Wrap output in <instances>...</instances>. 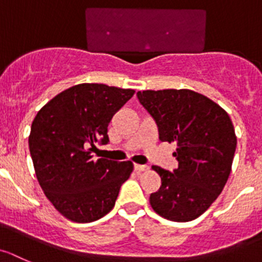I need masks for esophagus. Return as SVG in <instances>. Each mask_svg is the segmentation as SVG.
<instances>
[{"label": "esophagus", "instance_id": "obj_1", "mask_svg": "<svg viewBox=\"0 0 262 262\" xmlns=\"http://www.w3.org/2000/svg\"><path fill=\"white\" fill-rule=\"evenodd\" d=\"M134 168H136L137 172H146V170L150 169L148 165H142V164H136L134 165Z\"/></svg>", "mask_w": 262, "mask_h": 262}]
</instances>
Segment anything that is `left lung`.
Returning <instances> with one entry per match:
<instances>
[{"label": "left lung", "instance_id": "1", "mask_svg": "<svg viewBox=\"0 0 262 262\" xmlns=\"http://www.w3.org/2000/svg\"><path fill=\"white\" fill-rule=\"evenodd\" d=\"M137 97L156 121L161 142L177 145V169L152 167L161 186L150 195L151 207L170 221H192L211 207L230 176L236 148L230 116L189 89L143 90Z\"/></svg>", "mask_w": 262, "mask_h": 262}]
</instances>
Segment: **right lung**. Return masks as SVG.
I'll use <instances>...</instances> for the list:
<instances>
[{"label":"right lung","mask_w":262,"mask_h":262,"mask_svg":"<svg viewBox=\"0 0 262 262\" xmlns=\"http://www.w3.org/2000/svg\"><path fill=\"white\" fill-rule=\"evenodd\" d=\"M133 89L79 84L63 90L36 115L28 143L43 194L66 219L93 222L106 216L133 163L94 159L97 143L108 142L112 116Z\"/></svg>","instance_id":"obj_1"}]
</instances>
